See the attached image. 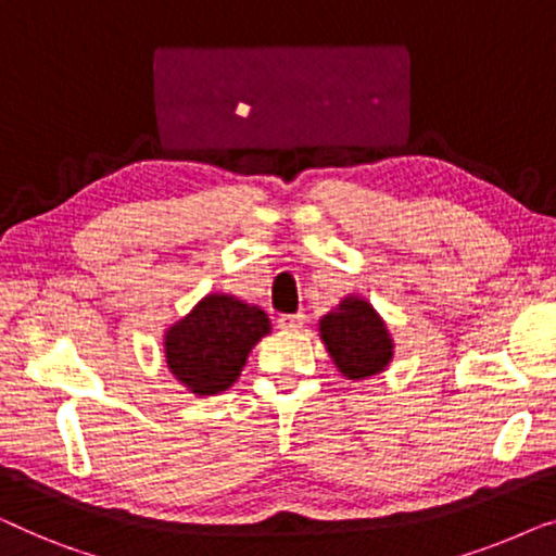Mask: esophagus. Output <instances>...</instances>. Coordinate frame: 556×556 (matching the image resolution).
Returning <instances> with one entry per match:
<instances>
[{
    "mask_svg": "<svg viewBox=\"0 0 556 556\" xmlns=\"http://www.w3.org/2000/svg\"><path fill=\"white\" fill-rule=\"evenodd\" d=\"M303 321H306V314H283V316H278V326L280 329H301L303 326Z\"/></svg>",
    "mask_w": 556,
    "mask_h": 556,
    "instance_id": "1",
    "label": "esophagus"
}]
</instances>
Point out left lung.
I'll return each mask as SVG.
<instances>
[{"instance_id": "left-lung-1", "label": "left lung", "mask_w": 556, "mask_h": 556, "mask_svg": "<svg viewBox=\"0 0 556 556\" xmlns=\"http://www.w3.org/2000/svg\"><path fill=\"white\" fill-rule=\"evenodd\" d=\"M321 339L341 375L364 379L392 359V339L377 311L362 299L341 301L339 311L321 318Z\"/></svg>"}]
</instances>
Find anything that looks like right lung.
Here are the masks:
<instances>
[{
  "label": "right lung",
  "mask_w": 556,
  "mask_h": 556,
  "mask_svg": "<svg viewBox=\"0 0 556 556\" xmlns=\"http://www.w3.org/2000/svg\"><path fill=\"white\" fill-rule=\"evenodd\" d=\"M270 318L232 295H207L187 318L166 331V364L197 394H217L240 377Z\"/></svg>",
  "instance_id": "add662e5"
}]
</instances>
